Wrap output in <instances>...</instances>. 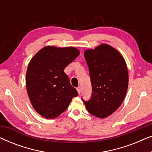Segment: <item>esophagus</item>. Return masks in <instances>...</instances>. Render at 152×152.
<instances>
[{
	"label": "esophagus",
	"instance_id": "1",
	"mask_svg": "<svg viewBox=\"0 0 152 152\" xmlns=\"http://www.w3.org/2000/svg\"><path fill=\"white\" fill-rule=\"evenodd\" d=\"M81 90H82V88H81L80 86H78L77 88V91L79 94H80L81 93Z\"/></svg>",
	"mask_w": 152,
	"mask_h": 152
}]
</instances>
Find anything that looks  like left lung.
I'll list each match as a JSON object with an SVG mask.
<instances>
[{
	"instance_id": "1",
	"label": "left lung",
	"mask_w": 152,
	"mask_h": 152,
	"mask_svg": "<svg viewBox=\"0 0 152 152\" xmlns=\"http://www.w3.org/2000/svg\"><path fill=\"white\" fill-rule=\"evenodd\" d=\"M84 57L88 66L92 95L84 101L86 109L99 118L113 113L124 100L129 75L125 61L117 50L108 44L87 50Z\"/></svg>"
}]
</instances>
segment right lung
<instances>
[{"label":"right lung","instance_id":"add662e5","mask_svg":"<svg viewBox=\"0 0 152 152\" xmlns=\"http://www.w3.org/2000/svg\"><path fill=\"white\" fill-rule=\"evenodd\" d=\"M74 47L45 46L31 59L26 72V88L31 104L43 117L53 119L69 106L77 91L64 70L78 55Z\"/></svg>","mask_w":152,"mask_h":152}]
</instances>
